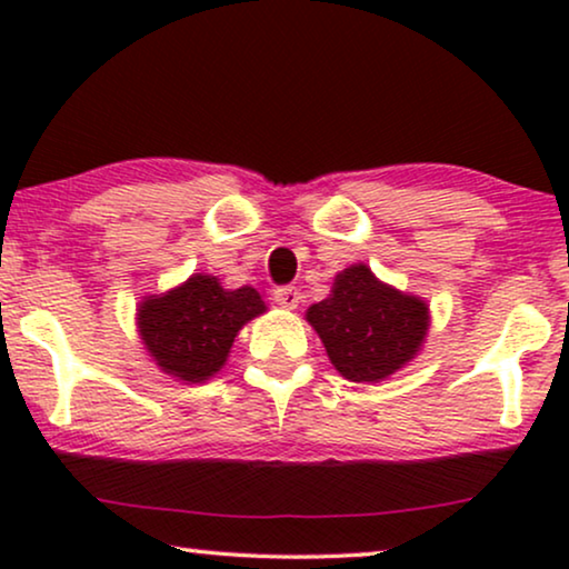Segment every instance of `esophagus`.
<instances>
[{"mask_svg":"<svg viewBox=\"0 0 569 569\" xmlns=\"http://www.w3.org/2000/svg\"><path fill=\"white\" fill-rule=\"evenodd\" d=\"M271 298H274V302H277L279 308L295 310V308L300 306L302 295H300V290H295V287H277V290L271 292Z\"/></svg>","mask_w":569,"mask_h":569,"instance_id":"1","label":"esophagus"}]
</instances>
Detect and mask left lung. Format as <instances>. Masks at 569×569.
<instances>
[{"label":"left lung","mask_w":569,"mask_h":569,"mask_svg":"<svg viewBox=\"0 0 569 569\" xmlns=\"http://www.w3.org/2000/svg\"><path fill=\"white\" fill-rule=\"evenodd\" d=\"M306 321L341 378L380 383L422 352L430 306L352 263L333 277L329 298L306 310Z\"/></svg>","instance_id":"1"}]
</instances>
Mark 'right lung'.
Wrapping results in <instances>:
<instances>
[{"mask_svg":"<svg viewBox=\"0 0 569 569\" xmlns=\"http://www.w3.org/2000/svg\"><path fill=\"white\" fill-rule=\"evenodd\" d=\"M267 302L251 284L224 290L212 274H191L173 290L144 295L137 306V333L150 360L183 383H204L224 368L238 331Z\"/></svg>","mask_w":569,"mask_h":569,"instance_id":"obj_1","label":"right lung"}]
</instances>
